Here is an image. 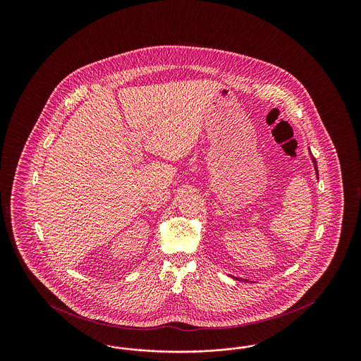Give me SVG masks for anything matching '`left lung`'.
I'll return each instance as SVG.
<instances>
[{
  "mask_svg": "<svg viewBox=\"0 0 361 361\" xmlns=\"http://www.w3.org/2000/svg\"><path fill=\"white\" fill-rule=\"evenodd\" d=\"M312 161H314V165H315V171H317V174H318V166H317V162H315V158H312ZM234 279H237V277H234Z\"/></svg>",
  "mask_w": 361,
  "mask_h": 361,
  "instance_id": "obj_1",
  "label": "left lung"
}]
</instances>
